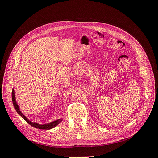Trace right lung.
<instances>
[{
  "instance_id": "1",
  "label": "right lung",
  "mask_w": 158,
  "mask_h": 158,
  "mask_svg": "<svg viewBox=\"0 0 158 158\" xmlns=\"http://www.w3.org/2000/svg\"><path fill=\"white\" fill-rule=\"evenodd\" d=\"M12 103L14 105V107L15 108L16 112L20 114V115L24 119V120L28 123L30 124V125L33 127H35L36 128H39V129H45V130H48V129H51L52 128L55 127L57 125H59V124L62 121V119H58V120H56L55 121H52L51 123H47V124H45V125H40V124L36 123H33L31 122L30 121L28 120V119L23 115L22 114V113L20 111V108H19L18 104L16 103V99H15V93H14V89H12Z\"/></svg>"
}]
</instances>
